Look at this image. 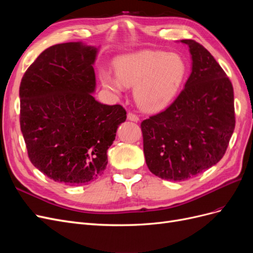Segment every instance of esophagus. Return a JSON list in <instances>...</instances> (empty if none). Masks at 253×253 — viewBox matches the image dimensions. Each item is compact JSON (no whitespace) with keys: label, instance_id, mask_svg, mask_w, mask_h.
Masks as SVG:
<instances>
[{"label":"esophagus","instance_id":"34e87169","mask_svg":"<svg viewBox=\"0 0 253 253\" xmlns=\"http://www.w3.org/2000/svg\"><path fill=\"white\" fill-rule=\"evenodd\" d=\"M127 119H128V120H131V121H135V122L139 121V117L137 116L136 114L132 113V112H129V113L127 114Z\"/></svg>","mask_w":253,"mask_h":253}]
</instances>
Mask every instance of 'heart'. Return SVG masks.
<instances>
[{
    "label": "heart",
    "mask_w": 253,
    "mask_h": 253,
    "mask_svg": "<svg viewBox=\"0 0 253 253\" xmlns=\"http://www.w3.org/2000/svg\"><path fill=\"white\" fill-rule=\"evenodd\" d=\"M186 63L174 52L139 51L119 57L115 61L113 76L104 71L103 86L120 94L125 86L135 87L136 102L144 111L156 112L169 104L181 86Z\"/></svg>",
    "instance_id": "b5f03b06"
}]
</instances>
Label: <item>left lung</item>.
<instances>
[{
  "label": "left lung",
  "mask_w": 253,
  "mask_h": 253,
  "mask_svg": "<svg viewBox=\"0 0 253 253\" xmlns=\"http://www.w3.org/2000/svg\"><path fill=\"white\" fill-rule=\"evenodd\" d=\"M189 46L192 72L174 102L141 122L143 153L158 177L181 181L194 177L223 158L234 131L231 81L203 45Z\"/></svg>",
  "instance_id": "1"
}]
</instances>
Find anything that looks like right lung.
<instances>
[{
  "label": "right lung",
  "mask_w": 253,
  "mask_h": 253,
  "mask_svg": "<svg viewBox=\"0 0 253 253\" xmlns=\"http://www.w3.org/2000/svg\"><path fill=\"white\" fill-rule=\"evenodd\" d=\"M98 48L82 42L45 49L23 76L20 125L32 164L50 179L87 185L105 170L126 112L91 95Z\"/></svg>",
  "instance_id": "right-lung-1"
}]
</instances>
